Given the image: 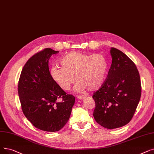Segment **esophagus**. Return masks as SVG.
Returning a JSON list of instances; mask_svg holds the SVG:
<instances>
[{
	"label": "esophagus",
	"instance_id": "esophagus-1",
	"mask_svg": "<svg viewBox=\"0 0 154 154\" xmlns=\"http://www.w3.org/2000/svg\"><path fill=\"white\" fill-rule=\"evenodd\" d=\"M77 98L79 99H84V98H85V96H77Z\"/></svg>",
	"mask_w": 154,
	"mask_h": 154
}]
</instances>
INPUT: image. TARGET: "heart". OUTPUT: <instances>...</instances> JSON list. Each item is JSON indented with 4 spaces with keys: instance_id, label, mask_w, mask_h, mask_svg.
I'll return each instance as SVG.
<instances>
[{
    "instance_id": "obj_1",
    "label": "heart",
    "mask_w": 154,
    "mask_h": 154,
    "mask_svg": "<svg viewBox=\"0 0 154 154\" xmlns=\"http://www.w3.org/2000/svg\"><path fill=\"white\" fill-rule=\"evenodd\" d=\"M62 67L57 65L50 69V74L62 89L68 91L75 81L76 92L96 91L103 85L108 70V62L101 55L89 54L73 51L59 60Z\"/></svg>"
}]
</instances>
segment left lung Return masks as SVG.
Listing matches in <instances>:
<instances>
[{"mask_svg":"<svg viewBox=\"0 0 154 154\" xmlns=\"http://www.w3.org/2000/svg\"><path fill=\"white\" fill-rule=\"evenodd\" d=\"M112 63L103 85L94 93L93 116L108 129L128 124L141 97V82L137 66L124 53L111 48Z\"/></svg>","mask_w":154,"mask_h":154,"instance_id":"left-lung-1","label":"left lung"}]
</instances>
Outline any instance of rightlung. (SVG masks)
I'll return each instance as SVG.
<instances>
[{
	"instance_id": "1",
	"label": "right lung",
	"mask_w": 154,
	"mask_h": 154,
	"mask_svg": "<svg viewBox=\"0 0 154 154\" xmlns=\"http://www.w3.org/2000/svg\"><path fill=\"white\" fill-rule=\"evenodd\" d=\"M58 52L46 48L31 57L18 84L24 115L36 128L50 132L58 131L66 125L75 103V97L66 94L50 76L48 60Z\"/></svg>"
}]
</instances>
